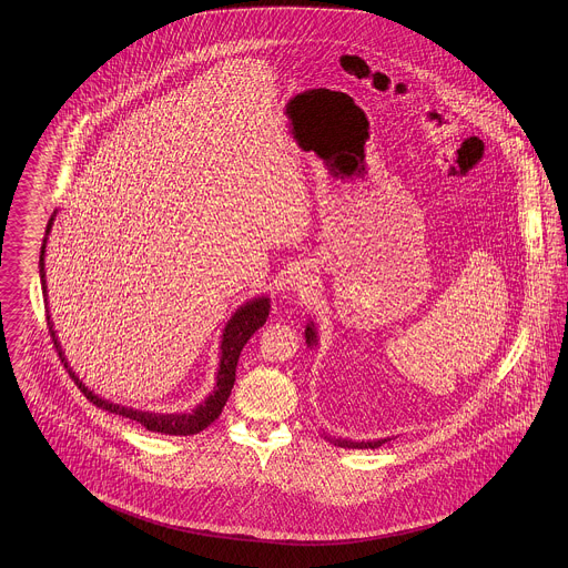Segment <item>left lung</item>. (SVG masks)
Returning <instances> with one entry per match:
<instances>
[{"mask_svg":"<svg viewBox=\"0 0 568 568\" xmlns=\"http://www.w3.org/2000/svg\"><path fill=\"white\" fill-rule=\"evenodd\" d=\"M304 336H306V343H308V347H317V332H315V325L313 322L306 325V329H304ZM332 440V438H329ZM387 440H392V438H378V440H362V443H355V440H347V438H334L332 443L336 445V447H345V449H377L381 447L383 443H387Z\"/></svg>","mask_w":568,"mask_h":568,"instance_id":"left-lung-1","label":"left lung"}]
</instances>
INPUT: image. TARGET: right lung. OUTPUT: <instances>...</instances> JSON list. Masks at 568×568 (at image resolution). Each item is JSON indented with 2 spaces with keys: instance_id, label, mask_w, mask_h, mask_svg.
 Returning <instances> with one entry per match:
<instances>
[{
  "instance_id": "add662e5",
  "label": "right lung",
  "mask_w": 568,
  "mask_h": 568,
  "mask_svg": "<svg viewBox=\"0 0 568 568\" xmlns=\"http://www.w3.org/2000/svg\"><path fill=\"white\" fill-rule=\"evenodd\" d=\"M54 215L51 216L49 225H47V236L51 232V225H53ZM47 236H44V244H42V251H40V278H42V292L47 296V274H44V248H47ZM268 311H271V300L266 296L253 297L248 300L246 304H243L234 315L232 320L225 325L223 329V336H221V359H219V371H216V385L213 389V394L202 403V405L195 406L191 413H174V415H168V413H149V410H135V408H128V406L114 405L109 403L100 396H95L91 389L84 387L81 378L77 377L72 373V368L68 366V359L61 352V345L57 343V336H54L53 322H51V315H47V322H49V332H51V338H53L54 349L59 353L63 366L68 368L70 377L74 378V383L79 385L82 394L87 396L89 403H93L109 413L114 415H121V417H128L132 422L142 424L146 430L151 433L162 434H174V436H190V434L202 433L204 428H209L216 417L221 415L223 406L227 403L230 394H232V387H234V381H236V364H239V357L243 352L246 341L266 324L268 320Z\"/></svg>"
}]
</instances>
